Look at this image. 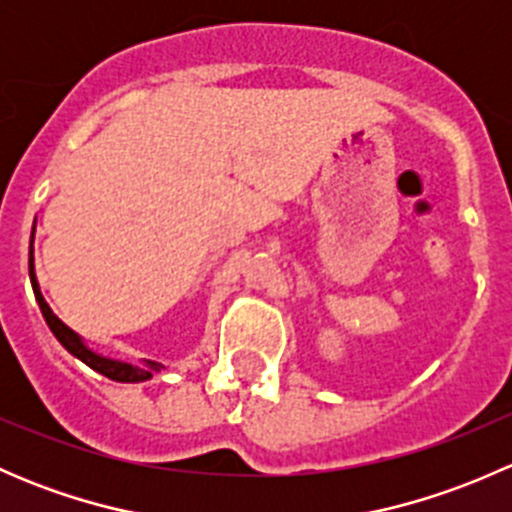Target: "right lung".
I'll return each instance as SVG.
<instances>
[{
    "label": "right lung",
    "instance_id": "add662e5",
    "mask_svg": "<svg viewBox=\"0 0 512 512\" xmlns=\"http://www.w3.org/2000/svg\"><path fill=\"white\" fill-rule=\"evenodd\" d=\"M32 240H34V237H32ZM29 280H32L34 297H36V302H39L41 314H44L46 324H49V329H51V332H54V337L61 342V347H64L69 354H74L76 359L84 361L86 366H91V369L98 371V374L108 376V379H113V381H123V384H138V381H148V379H151L153 371L163 369V366L156 364V361H146V364H143V366H133V364H126V361L108 359V356H101V354L91 352V349L84 344V339H81L79 334L74 332V329L66 327V324L61 322V319L56 317L54 312H51V307H49V304H46V299L41 297L39 282H36V275H34V257H32V252H29Z\"/></svg>",
    "mask_w": 512,
    "mask_h": 512
}]
</instances>
